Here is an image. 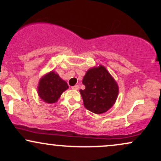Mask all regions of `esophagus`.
I'll return each instance as SVG.
<instances>
[{
  "label": "esophagus",
  "mask_w": 161,
  "mask_h": 161,
  "mask_svg": "<svg viewBox=\"0 0 161 161\" xmlns=\"http://www.w3.org/2000/svg\"><path fill=\"white\" fill-rule=\"evenodd\" d=\"M72 88H73V90H79V87L78 85H75V86H74L72 87Z\"/></svg>",
  "instance_id": "obj_1"
}]
</instances>
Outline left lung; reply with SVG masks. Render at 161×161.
<instances>
[{
    "instance_id": "1",
    "label": "left lung",
    "mask_w": 161,
    "mask_h": 161,
    "mask_svg": "<svg viewBox=\"0 0 161 161\" xmlns=\"http://www.w3.org/2000/svg\"><path fill=\"white\" fill-rule=\"evenodd\" d=\"M86 86L80 93L87 110L95 114L105 113L117 98L118 86L108 71L103 66L88 70L82 80Z\"/></svg>"
}]
</instances>
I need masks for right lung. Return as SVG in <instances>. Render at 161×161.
I'll list each match as a JSON object with an SVG mask.
<instances>
[{
	"instance_id": "add662e5",
	"label": "right lung",
	"mask_w": 161,
	"mask_h": 161,
	"mask_svg": "<svg viewBox=\"0 0 161 161\" xmlns=\"http://www.w3.org/2000/svg\"><path fill=\"white\" fill-rule=\"evenodd\" d=\"M67 88V83L54 72H51L41 79L38 92L39 97L45 102L52 104L57 102L61 94Z\"/></svg>"
}]
</instances>
